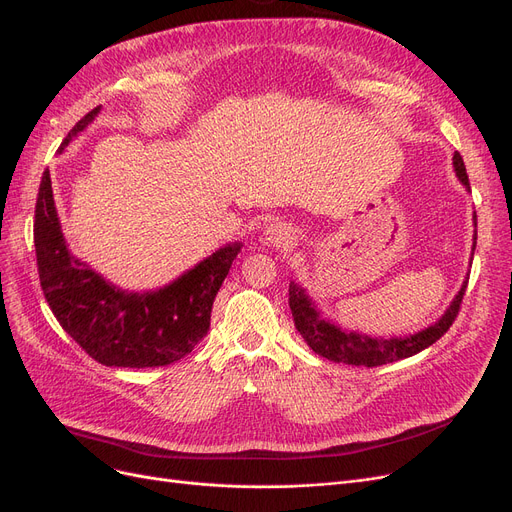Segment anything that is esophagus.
<instances>
[{
    "instance_id": "obj_1",
    "label": "esophagus",
    "mask_w": 512,
    "mask_h": 512,
    "mask_svg": "<svg viewBox=\"0 0 512 512\" xmlns=\"http://www.w3.org/2000/svg\"><path fill=\"white\" fill-rule=\"evenodd\" d=\"M261 240L267 247H284V245H288V242H292V232L284 222L276 220L263 230Z\"/></svg>"
}]
</instances>
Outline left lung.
Instances as JSON below:
<instances>
[{"instance_id":"1","label":"left lung","mask_w":512,"mask_h":512,"mask_svg":"<svg viewBox=\"0 0 512 512\" xmlns=\"http://www.w3.org/2000/svg\"><path fill=\"white\" fill-rule=\"evenodd\" d=\"M454 172L459 176V180L465 184L467 191H471L469 186V176L465 170V161L459 151H454L452 157ZM473 222L477 228V218L473 215ZM477 245V230L473 234V249ZM469 278L463 282L459 294H456L446 313L436 321L434 326H429L417 334L405 336V338H371L359 332H346L340 326L332 324L330 319L321 317L319 309L313 305V301L307 297L305 290L290 282L288 288V305L294 317V326L301 332L305 342L313 348V353L319 357H326L334 363H346V365H363V367H378L386 365L392 361H400L413 357L421 353L423 348L432 346L436 340H440L452 326V321L459 315L463 297H465V288H467Z\"/></svg>"}]
</instances>
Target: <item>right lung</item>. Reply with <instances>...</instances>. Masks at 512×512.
I'll return each mask as SVG.
<instances>
[{"label":"right lung","mask_w":512,"mask_h":512,"mask_svg":"<svg viewBox=\"0 0 512 512\" xmlns=\"http://www.w3.org/2000/svg\"><path fill=\"white\" fill-rule=\"evenodd\" d=\"M95 107L68 132L60 153L99 114ZM232 242L151 292H126L72 257L62 234L51 176L43 172L35 205V251L45 301L64 332L105 367H161L184 359L207 334L211 307L240 251Z\"/></svg>","instance_id":"add662e5"}]
</instances>
